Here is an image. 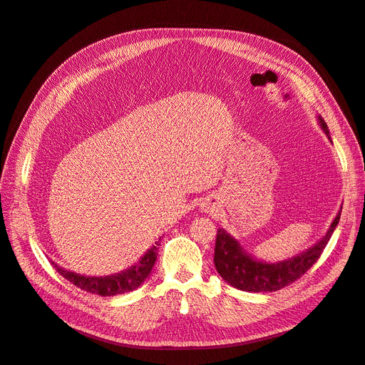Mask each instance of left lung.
Listing matches in <instances>:
<instances>
[{"mask_svg": "<svg viewBox=\"0 0 365 365\" xmlns=\"http://www.w3.org/2000/svg\"><path fill=\"white\" fill-rule=\"evenodd\" d=\"M318 125L323 129L324 134L329 135V128L322 115H318ZM339 208L334 222L330 224L327 233L319 239L315 245L307 248L306 251L297 254V256L286 259L282 262H264L259 260L250 252H247L224 228L217 230L216 245H215V267L217 274L228 284L247 292H272L279 291L289 283L300 279L302 275L312 267V264L322 256L327 242L332 237L334 231L339 222L341 216Z\"/></svg>", "mask_w": 365, "mask_h": 365, "instance_id": "left-lung-1", "label": "left lung"}]
</instances>
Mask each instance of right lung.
<instances>
[{
	"label": "right lung",
	"mask_w": 365,
	"mask_h": 365,
	"mask_svg": "<svg viewBox=\"0 0 365 365\" xmlns=\"http://www.w3.org/2000/svg\"><path fill=\"white\" fill-rule=\"evenodd\" d=\"M158 242H155V245H152L137 263L132 264L128 269L120 271L111 275H98V277H94V275H82V274H76L73 271H67L65 268H61L58 263H54V268L58 269V272L62 275V277L76 284L77 288H81L86 292L97 294L102 297L108 295H117V294H125L137 289L140 284H143L155 264L157 256H158Z\"/></svg>",
	"instance_id": "add662e5"
}]
</instances>
